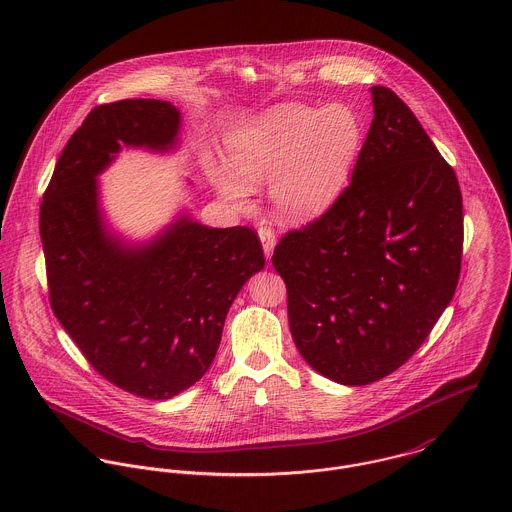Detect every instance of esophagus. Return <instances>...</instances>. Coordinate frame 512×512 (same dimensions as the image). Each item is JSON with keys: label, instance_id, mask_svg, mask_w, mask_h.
Returning a JSON list of instances; mask_svg holds the SVG:
<instances>
[{"label": "esophagus", "instance_id": "34e87169", "mask_svg": "<svg viewBox=\"0 0 512 512\" xmlns=\"http://www.w3.org/2000/svg\"><path fill=\"white\" fill-rule=\"evenodd\" d=\"M258 236H260V242H262L266 260H270L272 254H274V248H276V234H274L272 228H266V226H264V228L258 230Z\"/></svg>", "mask_w": 512, "mask_h": 512}]
</instances>
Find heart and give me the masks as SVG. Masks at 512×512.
Here are the masks:
<instances>
[{"label":"heart","mask_w":512,"mask_h":512,"mask_svg":"<svg viewBox=\"0 0 512 512\" xmlns=\"http://www.w3.org/2000/svg\"><path fill=\"white\" fill-rule=\"evenodd\" d=\"M363 124L347 106H276L228 136V167L209 163L220 197L246 203L268 181L278 219L305 224L323 217L345 193L363 147Z\"/></svg>","instance_id":"heart-1"}]
</instances>
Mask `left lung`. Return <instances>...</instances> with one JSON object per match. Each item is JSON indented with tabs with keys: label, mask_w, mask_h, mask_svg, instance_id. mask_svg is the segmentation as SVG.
Instances as JSON below:
<instances>
[{
	"label": "left lung",
	"mask_w": 512,
	"mask_h": 512,
	"mask_svg": "<svg viewBox=\"0 0 512 512\" xmlns=\"http://www.w3.org/2000/svg\"><path fill=\"white\" fill-rule=\"evenodd\" d=\"M370 94L351 185L272 256L299 355L345 386L380 380L420 349L455 293L463 250L453 169L390 88Z\"/></svg>",
	"instance_id": "left-lung-1"
}]
</instances>
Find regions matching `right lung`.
<instances>
[{
  "mask_svg": "<svg viewBox=\"0 0 512 512\" xmlns=\"http://www.w3.org/2000/svg\"><path fill=\"white\" fill-rule=\"evenodd\" d=\"M179 134L181 112L167 100L94 108L55 165L39 219L57 319L98 374L147 400L205 376L232 301L264 268L248 226L213 228L181 211L132 242L108 222L98 177L122 147L169 153Z\"/></svg>",
  "mask_w": 512,
  "mask_h": 512,
  "instance_id": "right-lung-1",
  "label": "right lung"
}]
</instances>
